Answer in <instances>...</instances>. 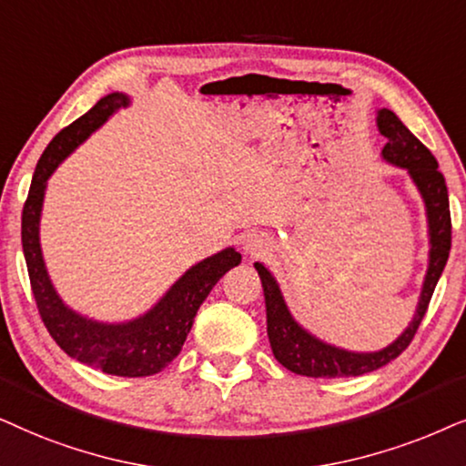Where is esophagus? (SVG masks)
I'll list each match as a JSON object with an SVG mask.
<instances>
[{"label": "esophagus", "mask_w": 466, "mask_h": 466, "mask_svg": "<svg viewBox=\"0 0 466 466\" xmlns=\"http://www.w3.org/2000/svg\"><path fill=\"white\" fill-rule=\"evenodd\" d=\"M270 238L266 234H247L243 240V251L249 256H264L270 251Z\"/></svg>", "instance_id": "obj_1"}]
</instances>
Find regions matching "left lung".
<instances>
[{
    "label": "left lung",
    "instance_id": "left-lung-1",
    "mask_svg": "<svg viewBox=\"0 0 466 466\" xmlns=\"http://www.w3.org/2000/svg\"><path fill=\"white\" fill-rule=\"evenodd\" d=\"M377 127L388 138L383 147V159L388 164L405 168L411 181L418 187L421 200L426 207L428 219V237H431V251H428V270L421 285L418 309H415L413 319L409 321L405 332L400 334L394 343L383 347L380 351H347L340 347L313 337L298 321L291 318L288 305H285L281 289H279L277 279L264 264L256 262V270L262 279L264 300H266V330L272 353L285 369L296 375L307 377H358L370 370H377L399 358L411 343L415 332L424 319L428 302H431L432 291L437 288L439 277L448 264L450 247H451V217H450V198L448 185L439 164L428 148L402 126V121L392 110H377Z\"/></svg>",
    "mask_w": 466,
    "mask_h": 466
}]
</instances>
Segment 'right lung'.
<instances>
[{"mask_svg":"<svg viewBox=\"0 0 466 466\" xmlns=\"http://www.w3.org/2000/svg\"><path fill=\"white\" fill-rule=\"evenodd\" d=\"M127 104V96L110 93L99 99L89 113L61 129L51 140L31 178L29 196L23 207L21 240L31 291H34L40 318L55 343L70 358H76L86 367H96L108 375L148 377L164 370L181 353L185 339L194 326L198 309L207 300L213 285L229 268L240 264V253L228 247L191 266L159 298L157 305L140 318L123 321V324H104V321L89 319L64 305L53 288L40 249V215L46 181L80 142L89 138V134L106 123L110 115L126 108Z\"/></svg>","mask_w":466,"mask_h":466,"instance_id":"obj_1","label":"right lung"}]
</instances>
